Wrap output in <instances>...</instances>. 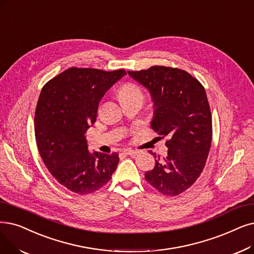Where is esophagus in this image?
Listing matches in <instances>:
<instances>
[{
  "instance_id": "obj_1",
  "label": "esophagus",
  "mask_w": 254,
  "mask_h": 254,
  "mask_svg": "<svg viewBox=\"0 0 254 254\" xmlns=\"http://www.w3.org/2000/svg\"><path fill=\"white\" fill-rule=\"evenodd\" d=\"M125 154H127V156H136V154L139 153L138 150H134V149H130V148H127L123 151Z\"/></svg>"
}]
</instances>
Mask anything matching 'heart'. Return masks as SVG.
Instances as JSON below:
<instances>
[{
    "label": "heart",
    "instance_id": "b5f03b06",
    "mask_svg": "<svg viewBox=\"0 0 254 254\" xmlns=\"http://www.w3.org/2000/svg\"><path fill=\"white\" fill-rule=\"evenodd\" d=\"M119 97H120L121 102H124L126 100H129V98H134V97L143 98V92L137 85L126 84L120 88Z\"/></svg>",
    "mask_w": 254,
    "mask_h": 254
}]
</instances>
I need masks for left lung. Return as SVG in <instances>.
Wrapping results in <instances>:
<instances>
[{"label": "left lung", "instance_id": "obj_1", "mask_svg": "<svg viewBox=\"0 0 254 254\" xmlns=\"http://www.w3.org/2000/svg\"><path fill=\"white\" fill-rule=\"evenodd\" d=\"M127 73L150 92L151 128L168 137L166 157L149 151L156 165L145 180L164 195H180L199 178L211 148L212 115L204 87L189 72L166 66Z\"/></svg>", "mask_w": 254, "mask_h": 254}]
</instances>
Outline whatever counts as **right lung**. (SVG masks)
<instances>
[{
  "mask_svg": "<svg viewBox=\"0 0 254 254\" xmlns=\"http://www.w3.org/2000/svg\"><path fill=\"white\" fill-rule=\"evenodd\" d=\"M125 74V69L71 67L40 92L34 120L40 157L57 182L73 193L100 190L116 170L118 153H91L85 133L95 123L102 97Z\"/></svg>",
  "mask_w": 254,
  "mask_h": 254,
  "instance_id": "right-lung-1",
  "label": "right lung"
}]
</instances>
